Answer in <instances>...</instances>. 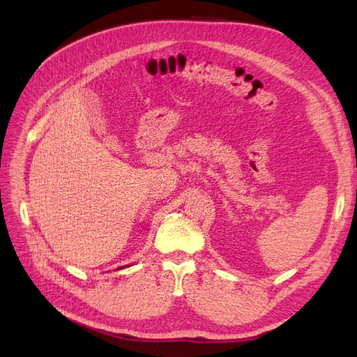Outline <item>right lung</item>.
Listing matches in <instances>:
<instances>
[{"mask_svg": "<svg viewBox=\"0 0 357 357\" xmlns=\"http://www.w3.org/2000/svg\"><path fill=\"white\" fill-rule=\"evenodd\" d=\"M120 269H121V268H120Z\"/></svg>", "mask_w": 357, "mask_h": 357, "instance_id": "add662e5", "label": "right lung"}]
</instances>
